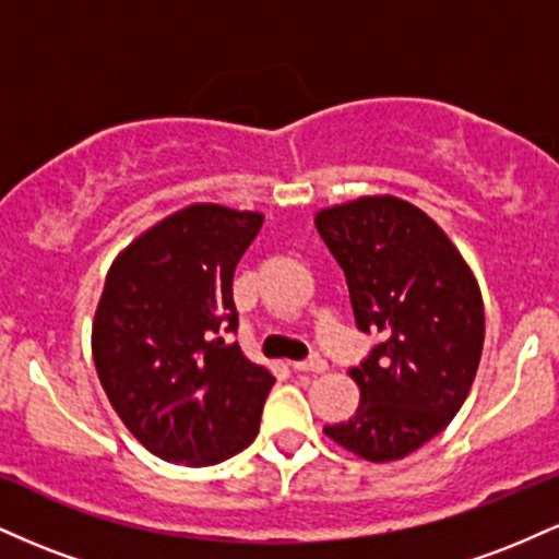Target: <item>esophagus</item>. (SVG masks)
I'll return each instance as SVG.
<instances>
[{
  "instance_id": "obj_1",
  "label": "esophagus",
  "mask_w": 559,
  "mask_h": 559,
  "mask_svg": "<svg viewBox=\"0 0 559 559\" xmlns=\"http://www.w3.org/2000/svg\"><path fill=\"white\" fill-rule=\"evenodd\" d=\"M329 368V362L323 357H310V360H301V362H292V370L297 373H323Z\"/></svg>"
}]
</instances>
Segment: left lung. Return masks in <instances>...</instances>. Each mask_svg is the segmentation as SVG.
<instances>
[{"label": "left lung", "instance_id": "left-lung-1", "mask_svg": "<svg viewBox=\"0 0 559 559\" xmlns=\"http://www.w3.org/2000/svg\"><path fill=\"white\" fill-rule=\"evenodd\" d=\"M316 226L346 275L357 329L381 333L349 370L360 407L323 431L370 463L402 460L444 431L471 391L484 349L478 284L444 230L404 199H355Z\"/></svg>", "mask_w": 559, "mask_h": 559}]
</instances>
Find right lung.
Here are the masks:
<instances>
[{"label": "right lung", "instance_id": "obj_1", "mask_svg": "<svg viewBox=\"0 0 559 559\" xmlns=\"http://www.w3.org/2000/svg\"><path fill=\"white\" fill-rule=\"evenodd\" d=\"M262 215L191 204L139 236L112 262L92 352L107 400L157 457L215 465L260 431L275 378L228 344L230 284Z\"/></svg>", "mask_w": 559, "mask_h": 559}]
</instances>
